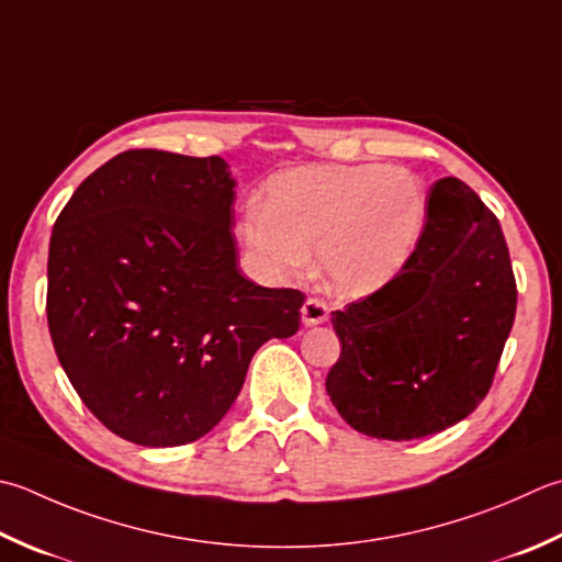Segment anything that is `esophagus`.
I'll return each instance as SVG.
<instances>
[{
	"label": "esophagus",
	"instance_id": "obj_1",
	"mask_svg": "<svg viewBox=\"0 0 562 562\" xmlns=\"http://www.w3.org/2000/svg\"><path fill=\"white\" fill-rule=\"evenodd\" d=\"M326 318H328L326 302L316 300V296H310V300L302 304V324L304 326H318V324H324Z\"/></svg>",
	"mask_w": 562,
	"mask_h": 562
}]
</instances>
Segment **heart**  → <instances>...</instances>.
Here are the masks:
<instances>
[{
	"label": "heart",
	"mask_w": 562,
	"mask_h": 562,
	"mask_svg": "<svg viewBox=\"0 0 562 562\" xmlns=\"http://www.w3.org/2000/svg\"><path fill=\"white\" fill-rule=\"evenodd\" d=\"M426 224L422 180L404 168L304 165L272 175L262 206H248L238 236L256 268L292 278L310 268L340 296H366L400 278Z\"/></svg>",
	"instance_id": "b5f03b06"
}]
</instances>
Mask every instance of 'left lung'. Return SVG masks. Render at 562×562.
<instances>
[{
  "instance_id": "1",
  "label": "left lung",
  "mask_w": 562,
  "mask_h": 562,
  "mask_svg": "<svg viewBox=\"0 0 562 562\" xmlns=\"http://www.w3.org/2000/svg\"><path fill=\"white\" fill-rule=\"evenodd\" d=\"M516 314L502 226L458 178L428 192L409 266L331 314L340 358L326 392L356 431L412 441L463 422L487 397Z\"/></svg>"
}]
</instances>
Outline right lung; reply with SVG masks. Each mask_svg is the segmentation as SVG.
Instances as JSON below:
<instances>
[{"mask_svg":"<svg viewBox=\"0 0 562 562\" xmlns=\"http://www.w3.org/2000/svg\"><path fill=\"white\" fill-rule=\"evenodd\" d=\"M224 158L126 150L53 226L48 328L75 392L109 431L170 448L212 431L250 358L300 328L304 294L238 270Z\"/></svg>","mask_w":562,"mask_h":562,"instance_id":"obj_1","label":"right lung"}]
</instances>
